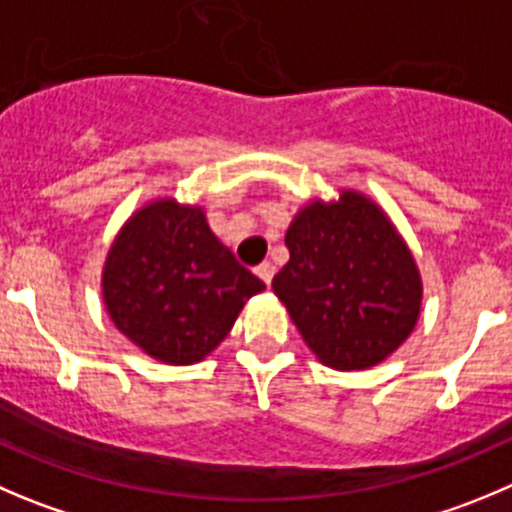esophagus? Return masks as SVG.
<instances>
[{
    "instance_id": "esophagus-1",
    "label": "esophagus",
    "mask_w": 512,
    "mask_h": 512,
    "mask_svg": "<svg viewBox=\"0 0 512 512\" xmlns=\"http://www.w3.org/2000/svg\"><path fill=\"white\" fill-rule=\"evenodd\" d=\"M274 271H276L274 264H269V261H264V264L256 266V276H259L266 286H269L271 279H274Z\"/></svg>"
}]
</instances>
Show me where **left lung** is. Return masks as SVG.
<instances>
[{"mask_svg":"<svg viewBox=\"0 0 512 512\" xmlns=\"http://www.w3.org/2000/svg\"><path fill=\"white\" fill-rule=\"evenodd\" d=\"M289 264L271 286L321 364L384 362L420 319L422 279L387 213L359 191L306 203L286 231Z\"/></svg>","mask_w":512,"mask_h":512,"instance_id":"left-lung-1","label":"left lung"}]
</instances>
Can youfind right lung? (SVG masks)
Masks as SVG:
<instances>
[{"instance_id": "right-lung-1", "label": "right lung", "mask_w": 512, "mask_h": 512, "mask_svg": "<svg viewBox=\"0 0 512 512\" xmlns=\"http://www.w3.org/2000/svg\"><path fill=\"white\" fill-rule=\"evenodd\" d=\"M264 281L208 228L201 206L158 198L125 221L102 266V301L120 332L163 364L206 359Z\"/></svg>"}]
</instances>
